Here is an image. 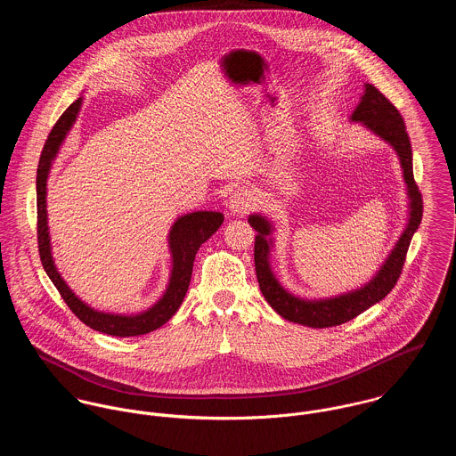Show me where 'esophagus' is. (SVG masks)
Wrapping results in <instances>:
<instances>
[{"mask_svg": "<svg viewBox=\"0 0 456 456\" xmlns=\"http://www.w3.org/2000/svg\"><path fill=\"white\" fill-rule=\"evenodd\" d=\"M256 205V198L249 190H237L228 198V208L233 214H248Z\"/></svg>", "mask_w": 456, "mask_h": 456, "instance_id": "1", "label": "esophagus"}]
</instances>
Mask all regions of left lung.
<instances>
[{"label":"left lung","instance_id":"8db88e82","mask_svg":"<svg viewBox=\"0 0 456 456\" xmlns=\"http://www.w3.org/2000/svg\"><path fill=\"white\" fill-rule=\"evenodd\" d=\"M351 121L363 123L369 130L374 131L378 136L387 140L396 151L402 170H403L409 200H411L409 223L403 233L400 235L396 246L393 248L388 260L385 261L381 270L363 288L344 293L335 298L304 300L288 293L270 270L268 251L272 242L270 239H266V235H270L272 232L270 223L258 214L249 216L248 219L249 224L258 232L255 240V266H256V277L260 282L261 293L279 316L298 325L311 326V328L342 325L356 318L358 314H362L379 300H383L395 288L402 273L411 239L423 217V198L412 174L411 140L405 131V123L400 112L396 110V107L378 87H374L372 84H365V94L362 96V102L354 109Z\"/></svg>","mask_w":456,"mask_h":456}]
</instances>
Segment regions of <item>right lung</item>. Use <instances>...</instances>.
<instances>
[{
	"instance_id": "obj_1",
	"label": "right lung",
	"mask_w": 456,
	"mask_h": 456,
	"mask_svg": "<svg viewBox=\"0 0 456 456\" xmlns=\"http://www.w3.org/2000/svg\"><path fill=\"white\" fill-rule=\"evenodd\" d=\"M82 98L75 100L63 116L58 119V123L53 126L49 133L40 161L37 170V237H38V251L40 260L44 265V270L47 272L49 279L58 288L60 295L63 297L69 311L84 323V325L107 333L114 337H134L149 333L161 325H165L181 307L186 291L190 288L191 273H193V261L200 246L210 239L217 228L223 224L224 216L221 212H191L175 221V224L170 230V251H172V275L167 288V293L163 298L151 307L149 311L136 314V316H121V314H109V313H98L80 302L75 293L66 286L63 277L54 266L53 255H51V240H49V228H47V205H45V193H47V175L53 165V159L56 158L60 145L65 140L66 133L73 126L77 114L80 110Z\"/></svg>"
}]
</instances>
